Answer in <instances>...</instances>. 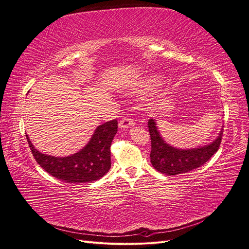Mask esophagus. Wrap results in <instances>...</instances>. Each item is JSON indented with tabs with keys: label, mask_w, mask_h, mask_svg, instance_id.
Segmentation results:
<instances>
[{
	"label": "esophagus",
	"mask_w": 249,
	"mask_h": 249,
	"mask_svg": "<svg viewBox=\"0 0 249 249\" xmlns=\"http://www.w3.org/2000/svg\"><path fill=\"white\" fill-rule=\"evenodd\" d=\"M135 123L131 118H128V117H124L121 120H120L119 122V127L122 128V129H127V128H129L131 126H133Z\"/></svg>",
	"instance_id": "34e87169"
}]
</instances>
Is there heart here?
Instances as JSON below:
<instances>
[{"mask_svg": "<svg viewBox=\"0 0 249 249\" xmlns=\"http://www.w3.org/2000/svg\"><path fill=\"white\" fill-rule=\"evenodd\" d=\"M154 82H155V80H154L153 78L146 79V80H144V81H143V83H142V84L141 85V87H149L150 85H152V84H153Z\"/></svg>", "mask_w": 249, "mask_h": 249, "instance_id": "obj_1", "label": "heart"}]
</instances>
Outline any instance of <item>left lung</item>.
I'll return each instance as SVG.
<instances>
[{
    "label": "left lung",
    "mask_w": 249,
    "mask_h": 249,
    "mask_svg": "<svg viewBox=\"0 0 249 249\" xmlns=\"http://www.w3.org/2000/svg\"><path fill=\"white\" fill-rule=\"evenodd\" d=\"M151 135V163L156 170L165 176H177L194 170L204 165L217 152L224 133V126L216 139L207 145L197 149L181 150L169 145L158 131L154 119L148 122Z\"/></svg>",
    "instance_id": "obj_1"
}]
</instances>
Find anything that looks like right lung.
Returning a JSON list of instances; mask_svg holds the SVG:
<instances>
[{
	"label": "right lung",
	"mask_w": 249,
	"mask_h": 249,
	"mask_svg": "<svg viewBox=\"0 0 249 249\" xmlns=\"http://www.w3.org/2000/svg\"><path fill=\"white\" fill-rule=\"evenodd\" d=\"M117 131L116 119L99 125L84 148L68 157L42 154L35 149L27 134L26 140L36 161L46 172L64 182L82 183L97 180L109 170V149Z\"/></svg>",
	"instance_id": "obj_1"
}]
</instances>
